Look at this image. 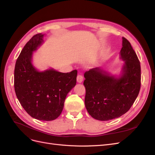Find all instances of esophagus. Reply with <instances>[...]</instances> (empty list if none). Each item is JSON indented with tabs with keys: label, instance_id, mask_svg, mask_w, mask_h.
Returning a JSON list of instances; mask_svg holds the SVG:
<instances>
[{
	"label": "esophagus",
	"instance_id": "obj_1",
	"mask_svg": "<svg viewBox=\"0 0 155 155\" xmlns=\"http://www.w3.org/2000/svg\"><path fill=\"white\" fill-rule=\"evenodd\" d=\"M83 80V77L81 74H78V76H77V81L79 83H82Z\"/></svg>",
	"mask_w": 155,
	"mask_h": 155
}]
</instances>
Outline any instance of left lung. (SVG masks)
Instances as JSON below:
<instances>
[{
    "label": "left lung",
    "instance_id": "obj_1",
    "mask_svg": "<svg viewBox=\"0 0 155 155\" xmlns=\"http://www.w3.org/2000/svg\"><path fill=\"white\" fill-rule=\"evenodd\" d=\"M121 59L125 61L121 76H109L101 68L84 74L86 109L92 118L107 121L127 112L138 95L141 86L140 63L129 41L122 37Z\"/></svg>",
    "mask_w": 155,
    "mask_h": 155
}]
</instances>
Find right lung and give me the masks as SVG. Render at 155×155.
<instances>
[{"label": "right lung", "instance_id": "right-lung-1", "mask_svg": "<svg viewBox=\"0 0 155 155\" xmlns=\"http://www.w3.org/2000/svg\"><path fill=\"white\" fill-rule=\"evenodd\" d=\"M43 36L34 35L22 50L14 70V88L28 114L37 120L51 121L61 114L67 94L76 84L78 71L39 72L33 67L32 52L43 43Z\"/></svg>", "mask_w": 155, "mask_h": 155}]
</instances>
